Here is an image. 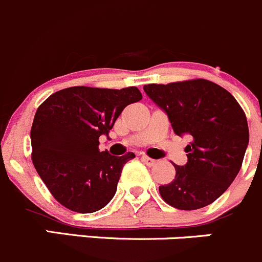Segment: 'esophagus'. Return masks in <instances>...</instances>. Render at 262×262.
Returning <instances> with one entry per match:
<instances>
[{
  "mask_svg": "<svg viewBox=\"0 0 262 262\" xmlns=\"http://www.w3.org/2000/svg\"><path fill=\"white\" fill-rule=\"evenodd\" d=\"M142 161H143L147 166H155L156 163H157V161L153 160V158H150V157H148V156H142Z\"/></svg>",
  "mask_w": 262,
  "mask_h": 262,
  "instance_id": "1",
  "label": "esophagus"
}]
</instances>
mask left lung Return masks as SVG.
Here are the masks:
<instances>
[{"instance_id": "obj_1", "label": "left lung", "mask_w": 262, "mask_h": 262, "mask_svg": "<svg viewBox=\"0 0 262 262\" xmlns=\"http://www.w3.org/2000/svg\"><path fill=\"white\" fill-rule=\"evenodd\" d=\"M144 91L167 114L178 136L189 134L187 163L158 187L168 205L195 210L212 204L236 179L248 144L244 109L226 89L204 78L149 83Z\"/></svg>"}]
</instances>
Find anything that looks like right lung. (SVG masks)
Segmentation results:
<instances>
[{"label":"right lung","instance_id":"right-lung-1","mask_svg":"<svg viewBox=\"0 0 262 262\" xmlns=\"http://www.w3.org/2000/svg\"><path fill=\"white\" fill-rule=\"evenodd\" d=\"M142 100L137 87L120 90L75 86L52 94L31 125V161L50 194L77 213H94L115 195L121 170L136 157L100 152V136L129 104Z\"/></svg>","mask_w":262,"mask_h":262}]
</instances>
